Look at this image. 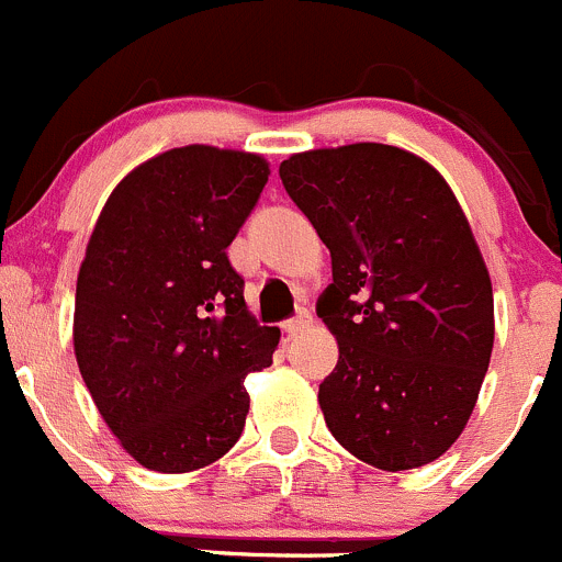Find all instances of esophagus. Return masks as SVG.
<instances>
[{
  "instance_id": "esophagus-1",
  "label": "esophagus",
  "mask_w": 562,
  "mask_h": 562,
  "mask_svg": "<svg viewBox=\"0 0 562 562\" xmlns=\"http://www.w3.org/2000/svg\"><path fill=\"white\" fill-rule=\"evenodd\" d=\"M308 325H311V311L308 308H300L297 314L292 316V319H286L283 330H286L289 336H297V333H303Z\"/></svg>"
}]
</instances>
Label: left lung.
<instances>
[{"mask_svg": "<svg viewBox=\"0 0 562 562\" xmlns=\"http://www.w3.org/2000/svg\"><path fill=\"white\" fill-rule=\"evenodd\" d=\"M279 175L330 248L316 305L338 341L327 429L380 470L435 462L468 426L494 344L492 281L457 196L418 155L371 142L292 155Z\"/></svg>", "mask_w": 562, "mask_h": 562, "instance_id": "obj_1", "label": "left lung"}]
</instances>
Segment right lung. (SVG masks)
<instances>
[{"instance_id": "add662e5", "label": "right lung", "mask_w": 562, "mask_h": 562, "mask_svg": "<svg viewBox=\"0 0 562 562\" xmlns=\"http://www.w3.org/2000/svg\"><path fill=\"white\" fill-rule=\"evenodd\" d=\"M268 175L259 155L177 147L133 169L94 224L76 283V360L142 468H207L240 440L246 376L273 363L281 333L248 314L226 248Z\"/></svg>"}]
</instances>
